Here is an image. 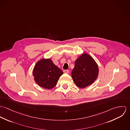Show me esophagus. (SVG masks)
<instances>
[{"label":"esophagus","instance_id":"esophagus-1","mask_svg":"<svg viewBox=\"0 0 130 130\" xmlns=\"http://www.w3.org/2000/svg\"><path fill=\"white\" fill-rule=\"evenodd\" d=\"M63 73H65V74H68V73H69V71L68 70H63Z\"/></svg>","mask_w":130,"mask_h":130}]
</instances>
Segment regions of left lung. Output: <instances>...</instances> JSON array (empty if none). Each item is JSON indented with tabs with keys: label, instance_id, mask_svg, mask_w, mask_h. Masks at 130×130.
<instances>
[{
	"label": "left lung",
	"instance_id": "left-lung-1",
	"mask_svg": "<svg viewBox=\"0 0 130 130\" xmlns=\"http://www.w3.org/2000/svg\"><path fill=\"white\" fill-rule=\"evenodd\" d=\"M98 74V66L91 56L83 54L76 59L72 76L77 87L83 89L92 85Z\"/></svg>",
	"mask_w": 130,
	"mask_h": 130
}]
</instances>
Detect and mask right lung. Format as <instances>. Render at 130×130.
<instances>
[{"label": "right lung", "mask_w": 130, "mask_h": 130, "mask_svg": "<svg viewBox=\"0 0 130 130\" xmlns=\"http://www.w3.org/2000/svg\"><path fill=\"white\" fill-rule=\"evenodd\" d=\"M62 71L53 63L52 59H41L37 61L33 70V76L36 83L45 89L55 87Z\"/></svg>", "instance_id": "obj_1"}]
</instances>
